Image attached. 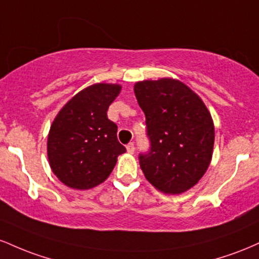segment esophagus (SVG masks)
<instances>
[{"label": "esophagus", "instance_id": "esophagus-1", "mask_svg": "<svg viewBox=\"0 0 259 259\" xmlns=\"http://www.w3.org/2000/svg\"><path fill=\"white\" fill-rule=\"evenodd\" d=\"M126 152L133 154L135 152V146H134V142H130V144L126 145Z\"/></svg>", "mask_w": 259, "mask_h": 259}]
</instances>
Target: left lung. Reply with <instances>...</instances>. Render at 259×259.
<instances>
[{"label": "left lung", "instance_id": "8db88e82", "mask_svg": "<svg viewBox=\"0 0 259 259\" xmlns=\"http://www.w3.org/2000/svg\"><path fill=\"white\" fill-rule=\"evenodd\" d=\"M134 92L151 141L150 152L139 157L142 173L163 194H183L200 181L212 160V115L201 97L180 80L138 81Z\"/></svg>", "mask_w": 259, "mask_h": 259}]
</instances>
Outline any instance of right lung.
<instances>
[{
    "mask_svg": "<svg viewBox=\"0 0 259 259\" xmlns=\"http://www.w3.org/2000/svg\"><path fill=\"white\" fill-rule=\"evenodd\" d=\"M121 85L97 82L82 89L62 107L47 136L53 174L70 189L89 190L103 183L125 147L118 126L107 117Z\"/></svg>",
    "mask_w": 259,
    "mask_h": 259,
    "instance_id": "1",
    "label": "right lung"
}]
</instances>
